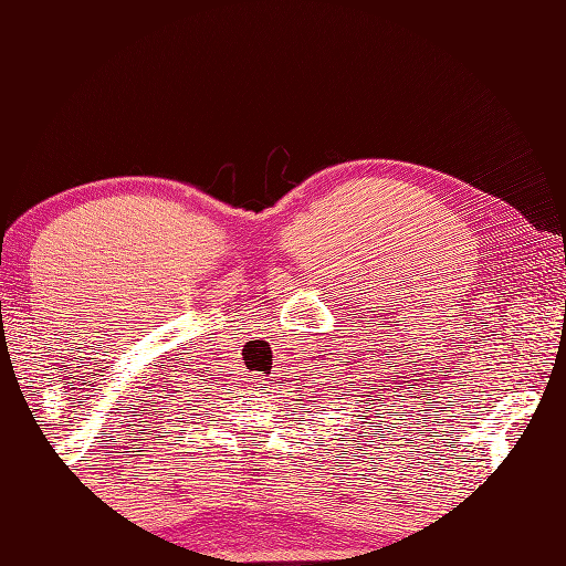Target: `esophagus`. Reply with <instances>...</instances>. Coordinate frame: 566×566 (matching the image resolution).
I'll return each instance as SVG.
<instances>
[{"instance_id":"34e87169","label":"esophagus","mask_w":566,"mask_h":566,"mask_svg":"<svg viewBox=\"0 0 566 566\" xmlns=\"http://www.w3.org/2000/svg\"><path fill=\"white\" fill-rule=\"evenodd\" d=\"M254 381H256V387H260V389H264V385H266V377H256Z\"/></svg>"}]
</instances>
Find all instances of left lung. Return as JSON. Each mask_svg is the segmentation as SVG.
Here are the masks:
<instances>
[{
  "mask_svg": "<svg viewBox=\"0 0 566 566\" xmlns=\"http://www.w3.org/2000/svg\"><path fill=\"white\" fill-rule=\"evenodd\" d=\"M352 387H354V385H352ZM361 397H369V395H361ZM359 401H361V399H357V407H354V409H359V407L364 409L359 417H364V415H369V409H371V411H379V409H375V401H379V405H381V407H385V401H381V399H364V405H359ZM322 411H324V409H322ZM364 419H367V417H364ZM367 424H371V421H367ZM342 442H344V439H342Z\"/></svg>",
  "mask_w": 566,
  "mask_h": 566,
  "instance_id": "obj_1",
  "label": "left lung"
}]
</instances>
